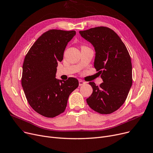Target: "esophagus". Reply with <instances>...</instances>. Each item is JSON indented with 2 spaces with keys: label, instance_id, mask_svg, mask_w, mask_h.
<instances>
[{
  "label": "esophagus",
  "instance_id": "obj_1",
  "mask_svg": "<svg viewBox=\"0 0 153 153\" xmlns=\"http://www.w3.org/2000/svg\"><path fill=\"white\" fill-rule=\"evenodd\" d=\"M85 84V82H84V80H79V86H82V85H84Z\"/></svg>",
  "mask_w": 153,
  "mask_h": 153
}]
</instances>
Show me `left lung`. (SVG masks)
Here are the masks:
<instances>
[{
    "label": "left lung",
    "instance_id": "obj_1",
    "mask_svg": "<svg viewBox=\"0 0 153 153\" xmlns=\"http://www.w3.org/2000/svg\"><path fill=\"white\" fill-rule=\"evenodd\" d=\"M80 34L95 47L94 67L103 82H89L93 92L88 106L101 114H109L124 104L132 85V66L128 50L113 29L105 26L80 30Z\"/></svg>",
    "mask_w": 153,
    "mask_h": 153
}]
</instances>
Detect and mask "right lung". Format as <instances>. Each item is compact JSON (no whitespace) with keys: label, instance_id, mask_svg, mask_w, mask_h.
<instances>
[{"label":"right lung","instance_id":"right-lung-1","mask_svg":"<svg viewBox=\"0 0 153 153\" xmlns=\"http://www.w3.org/2000/svg\"><path fill=\"white\" fill-rule=\"evenodd\" d=\"M75 30L51 29L40 36L26 55L22 85L29 105L39 114L55 117L65 111L69 95L79 86L78 80L55 78L58 62L63 59L68 43Z\"/></svg>","mask_w":153,"mask_h":153}]
</instances>
